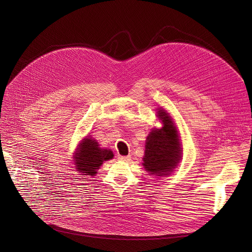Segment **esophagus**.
Returning <instances> with one entry per match:
<instances>
[{
    "label": "esophagus",
    "mask_w": 252,
    "mask_h": 252,
    "mask_svg": "<svg viewBox=\"0 0 252 252\" xmlns=\"http://www.w3.org/2000/svg\"><path fill=\"white\" fill-rule=\"evenodd\" d=\"M118 159H121L123 161H128L130 159V157L129 156H121V155H118Z\"/></svg>",
    "instance_id": "34e87169"
}]
</instances>
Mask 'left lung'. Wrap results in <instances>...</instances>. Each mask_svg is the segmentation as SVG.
Segmentation results:
<instances>
[{
  "label": "left lung",
  "instance_id": "left-lung-1",
  "mask_svg": "<svg viewBox=\"0 0 252 252\" xmlns=\"http://www.w3.org/2000/svg\"><path fill=\"white\" fill-rule=\"evenodd\" d=\"M163 126L150 131L145 146L143 165L151 175L162 176L170 171L181 158L178 129L170 116L162 109L158 111Z\"/></svg>",
  "mask_w": 252,
  "mask_h": 252
}]
</instances>
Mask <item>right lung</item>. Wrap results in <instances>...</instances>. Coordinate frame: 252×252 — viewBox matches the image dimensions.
Wrapping results in <instances>:
<instances>
[{"mask_svg":"<svg viewBox=\"0 0 252 252\" xmlns=\"http://www.w3.org/2000/svg\"><path fill=\"white\" fill-rule=\"evenodd\" d=\"M111 158H113L111 150L102 149L96 140L87 138L79 145L78 152L74 157L75 167L82 175L93 177L97 174L101 164Z\"/></svg>","mask_w":252,"mask_h":252,"instance_id":"1","label":"right lung"}]
</instances>
